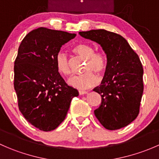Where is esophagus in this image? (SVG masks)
<instances>
[{
	"mask_svg": "<svg viewBox=\"0 0 159 159\" xmlns=\"http://www.w3.org/2000/svg\"><path fill=\"white\" fill-rule=\"evenodd\" d=\"M78 92H79V94H80V95H82V94H87L88 91H81V90H80V91H78Z\"/></svg>",
	"mask_w": 159,
	"mask_h": 159,
	"instance_id": "1",
	"label": "esophagus"
}]
</instances>
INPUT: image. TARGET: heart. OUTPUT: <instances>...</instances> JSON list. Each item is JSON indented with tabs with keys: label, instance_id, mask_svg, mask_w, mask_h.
Here are the masks:
<instances>
[{
	"label": "heart",
	"instance_id": "obj_1",
	"mask_svg": "<svg viewBox=\"0 0 159 159\" xmlns=\"http://www.w3.org/2000/svg\"><path fill=\"white\" fill-rule=\"evenodd\" d=\"M73 51L86 60L83 68L84 73L72 77L68 81V84L78 89L84 90L95 85L98 82L96 75H103L108 67L107 57L103 52L94 51V48L89 44L81 43L75 45ZM56 66L61 74L69 76L72 74L70 62L68 56L60 52L56 56Z\"/></svg>",
	"mask_w": 159,
	"mask_h": 159
}]
</instances>
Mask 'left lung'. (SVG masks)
Masks as SVG:
<instances>
[{"label":"left lung","mask_w":159,"mask_h":159,"mask_svg":"<svg viewBox=\"0 0 159 159\" xmlns=\"http://www.w3.org/2000/svg\"><path fill=\"white\" fill-rule=\"evenodd\" d=\"M79 34L100 44L108 61L102 83L93 89L102 96L94 115L106 129L125 127L137 118L143 94V68L139 55L118 34L98 29Z\"/></svg>","instance_id":"1"}]
</instances>
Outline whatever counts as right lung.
<instances>
[{
  "mask_svg": "<svg viewBox=\"0 0 159 159\" xmlns=\"http://www.w3.org/2000/svg\"><path fill=\"white\" fill-rule=\"evenodd\" d=\"M76 34L40 28L20 43L14 61V90L18 107L27 121L44 131L65 120L78 90L68 86L56 66V56Z\"/></svg>",
  "mask_w": 159,
  "mask_h": 159,
  "instance_id": "1",
  "label": "right lung"
}]
</instances>
